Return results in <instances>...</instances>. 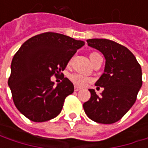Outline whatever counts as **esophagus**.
<instances>
[{"label":"esophagus","mask_w":148,"mask_h":148,"mask_svg":"<svg viewBox=\"0 0 148 148\" xmlns=\"http://www.w3.org/2000/svg\"><path fill=\"white\" fill-rule=\"evenodd\" d=\"M79 90H80V87L76 86H74V91H75V92H78V91H79Z\"/></svg>","instance_id":"obj_1"}]
</instances>
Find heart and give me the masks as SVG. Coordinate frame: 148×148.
Listing matches in <instances>:
<instances>
[{
    "instance_id": "b5f03b06",
    "label": "heart",
    "mask_w": 148,
    "mask_h": 148,
    "mask_svg": "<svg viewBox=\"0 0 148 148\" xmlns=\"http://www.w3.org/2000/svg\"><path fill=\"white\" fill-rule=\"evenodd\" d=\"M99 56H100L99 53H97V52H92L89 56H90L91 61H92L93 59H95ZM69 78H70L71 81L74 83V85H76L78 86H84L88 82H90V80H91V79L88 76H86L85 74H79V73H74V74H71Z\"/></svg>"
}]
</instances>
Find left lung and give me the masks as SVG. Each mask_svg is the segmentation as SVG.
Masks as SVG:
<instances>
[{
  "label": "left lung",
  "instance_id": "left-lung-1",
  "mask_svg": "<svg viewBox=\"0 0 148 148\" xmlns=\"http://www.w3.org/2000/svg\"><path fill=\"white\" fill-rule=\"evenodd\" d=\"M88 46L100 51L105 59L103 74L95 83L103 87L99 96L89 89L90 99L84 103L86 116L92 121L110 124L119 121L133 106L142 85L141 68L133 53L114 41L93 38Z\"/></svg>",
  "mask_w": 148,
  "mask_h": 148
}]
</instances>
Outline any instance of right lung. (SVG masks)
<instances>
[{"label": "right lung", "instance_id": "right-lung-1", "mask_svg": "<svg viewBox=\"0 0 148 148\" xmlns=\"http://www.w3.org/2000/svg\"><path fill=\"white\" fill-rule=\"evenodd\" d=\"M84 41L45 32L25 41L14 55L8 79L16 108L31 121L42 123L57 116L67 96L74 92L68 79L54 86L50 77L61 74Z\"/></svg>", "mask_w": 148, "mask_h": 148}]
</instances>
